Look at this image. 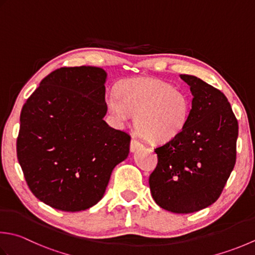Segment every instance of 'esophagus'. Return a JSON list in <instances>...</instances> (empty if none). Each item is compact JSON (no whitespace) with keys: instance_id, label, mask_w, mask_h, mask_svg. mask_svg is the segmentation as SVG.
<instances>
[{"instance_id":"1","label":"esophagus","mask_w":255,"mask_h":255,"mask_svg":"<svg viewBox=\"0 0 255 255\" xmlns=\"http://www.w3.org/2000/svg\"><path fill=\"white\" fill-rule=\"evenodd\" d=\"M142 147H143V144H142L140 141H138L136 138H131V141H130V151H136L137 149L142 148Z\"/></svg>"}]
</instances>
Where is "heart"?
<instances>
[{
	"label": "heart",
	"instance_id": "b5f03b06",
	"mask_svg": "<svg viewBox=\"0 0 255 255\" xmlns=\"http://www.w3.org/2000/svg\"><path fill=\"white\" fill-rule=\"evenodd\" d=\"M109 113L123 125L136 114L134 125L148 141L163 143L172 140L186 126L190 113V98L172 84L151 77L124 81L117 91L106 96Z\"/></svg>",
	"mask_w": 255,
	"mask_h": 255
}]
</instances>
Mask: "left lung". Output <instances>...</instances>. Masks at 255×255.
<instances>
[{"instance_id": "obj_1", "label": "left lung", "mask_w": 255, "mask_h": 255, "mask_svg": "<svg viewBox=\"0 0 255 255\" xmlns=\"http://www.w3.org/2000/svg\"><path fill=\"white\" fill-rule=\"evenodd\" d=\"M191 109L182 131L154 149L158 164L149 177L153 200L164 210L192 213L221 196L237 161L239 125L221 91L191 75Z\"/></svg>"}]
</instances>
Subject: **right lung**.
<instances>
[{
    "label": "right lung",
    "mask_w": 255,
    "mask_h": 255,
    "mask_svg": "<svg viewBox=\"0 0 255 255\" xmlns=\"http://www.w3.org/2000/svg\"><path fill=\"white\" fill-rule=\"evenodd\" d=\"M106 72L62 67L47 75L24 104L16 153L29 190L47 206L86 210L103 198L130 136L104 121Z\"/></svg>",
    "instance_id": "add662e5"
}]
</instances>
